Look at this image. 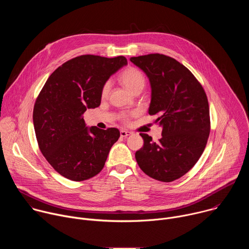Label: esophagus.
Instances as JSON below:
<instances>
[{
  "label": "esophagus",
  "mask_w": 249,
  "mask_h": 249,
  "mask_svg": "<svg viewBox=\"0 0 249 249\" xmlns=\"http://www.w3.org/2000/svg\"><path fill=\"white\" fill-rule=\"evenodd\" d=\"M133 133L131 131H128V130H121L120 131V136L123 137V138H126V137H128V136H130Z\"/></svg>",
  "instance_id": "34e87169"
}]
</instances>
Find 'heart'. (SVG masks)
I'll use <instances>...</instances> for the list:
<instances>
[{
    "label": "heart",
    "mask_w": 249,
    "mask_h": 249,
    "mask_svg": "<svg viewBox=\"0 0 249 249\" xmlns=\"http://www.w3.org/2000/svg\"><path fill=\"white\" fill-rule=\"evenodd\" d=\"M120 82L125 86L126 89H128L131 92H140L146 86V78L141 72L140 70L134 67H130L126 69L124 72L120 75ZM110 89V83L106 82L101 89V95L104 97L108 94ZM131 114L129 113H121L120 114V120L124 123H129Z\"/></svg>",
    "instance_id": "obj_1"
}]
</instances>
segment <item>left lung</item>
<instances>
[{"mask_svg": "<svg viewBox=\"0 0 249 249\" xmlns=\"http://www.w3.org/2000/svg\"><path fill=\"white\" fill-rule=\"evenodd\" d=\"M143 70L152 88L150 115L162 127L158 143L141 133L144 146L135 158L147 175L171 182L198 161L210 135V110L206 92L190 71L175 59L155 53L130 58Z\"/></svg>", "mask_w": 249, "mask_h": 249, "instance_id": "1", "label": "left lung"}]
</instances>
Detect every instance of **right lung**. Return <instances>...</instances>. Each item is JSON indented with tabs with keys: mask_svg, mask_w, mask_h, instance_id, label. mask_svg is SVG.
I'll return each mask as SVG.
<instances>
[{
	"mask_svg": "<svg viewBox=\"0 0 249 249\" xmlns=\"http://www.w3.org/2000/svg\"><path fill=\"white\" fill-rule=\"evenodd\" d=\"M125 65L124 56H78L54 71L35 100L33 125L38 147L66 178L83 181L95 176L119 139L116 128L86 127L83 114L100 105L103 85Z\"/></svg>",
	"mask_w": 249,
	"mask_h": 249,
	"instance_id": "add662e5",
	"label": "right lung"
}]
</instances>
